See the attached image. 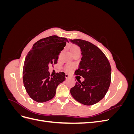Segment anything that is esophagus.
I'll return each instance as SVG.
<instances>
[{
  "instance_id": "obj_1",
  "label": "esophagus",
  "mask_w": 134,
  "mask_h": 134,
  "mask_svg": "<svg viewBox=\"0 0 134 134\" xmlns=\"http://www.w3.org/2000/svg\"><path fill=\"white\" fill-rule=\"evenodd\" d=\"M69 78V74H65V78L68 79Z\"/></svg>"
}]
</instances>
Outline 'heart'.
<instances>
[{"mask_svg":"<svg viewBox=\"0 0 134 134\" xmlns=\"http://www.w3.org/2000/svg\"><path fill=\"white\" fill-rule=\"evenodd\" d=\"M77 51H80V49L79 46L77 45H73L70 47V52L71 53H74V52H77ZM72 68V65L70 64H68L65 67V69L67 71H69L71 70Z\"/></svg>","mask_w":134,"mask_h":134,"instance_id":"1","label":"heart"}]
</instances>
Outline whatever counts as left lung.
I'll list each match as a JSON object with an SVG mask.
<instances>
[{"label": "left lung", "mask_w": 134, "mask_h": 134, "mask_svg": "<svg viewBox=\"0 0 134 134\" xmlns=\"http://www.w3.org/2000/svg\"><path fill=\"white\" fill-rule=\"evenodd\" d=\"M80 47L82 58L76 75L83 77L70 89L72 97L79 103L91 106L98 102L107 93L111 80V67L103 52L93 43L80 39L70 40Z\"/></svg>", "instance_id": "1"}]
</instances>
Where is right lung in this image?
Returning a JSON list of instances; mask_svg holds the SVG:
<instances>
[{"label": "right lung", "instance_id": "obj_1", "mask_svg": "<svg viewBox=\"0 0 134 134\" xmlns=\"http://www.w3.org/2000/svg\"><path fill=\"white\" fill-rule=\"evenodd\" d=\"M69 42L67 38L51 36L36 42L27 54L23 69V81L31 98L38 103L54 97L56 88L65 80L64 72L50 75L48 65L58 63L59 55Z\"/></svg>", "mask_w": 134, "mask_h": 134}]
</instances>
